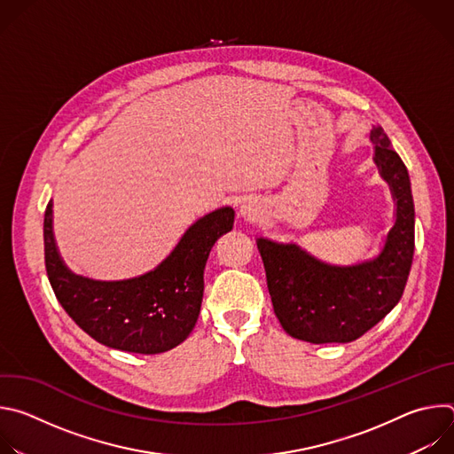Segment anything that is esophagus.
Instances as JSON below:
<instances>
[{
	"mask_svg": "<svg viewBox=\"0 0 454 454\" xmlns=\"http://www.w3.org/2000/svg\"><path fill=\"white\" fill-rule=\"evenodd\" d=\"M256 214H258V208H256V205H253V203H246V205L240 207V215H242L244 219H254Z\"/></svg>",
	"mask_w": 454,
	"mask_h": 454,
	"instance_id": "34e87169",
	"label": "esophagus"
}]
</instances>
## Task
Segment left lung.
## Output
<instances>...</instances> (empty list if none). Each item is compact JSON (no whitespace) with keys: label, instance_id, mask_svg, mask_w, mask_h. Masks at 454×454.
Returning a JSON list of instances; mask_svg holds the SVG:
<instances>
[{"label":"left lung","instance_id":"1","mask_svg":"<svg viewBox=\"0 0 454 454\" xmlns=\"http://www.w3.org/2000/svg\"><path fill=\"white\" fill-rule=\"evenodd\" d=\"M375 163L390 183L397 219L380 254L352 268L323 264L296 244L258 239L268 289L284 331L309 343L361 338L401 300L413 262L415 207L408 168L380 125H373Z\"/></svg>","mask_w":454,"mask_h":454}]
</instances>
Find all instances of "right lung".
Instances as JSON below:
<instances>
[{"mask_svg": "<svg viewBox=\"0 0 454 454\" xmlns=\"http://www.w3.org/2000/svg\"><path fill=\"white\" fill-rule=\"evenodd\" d=\"M233 210H215L192 224L176 249L151 273L120 282L74 275L62 264L44 210V266L51 289L77 325L95 341L135 354H161L183 343L203 301V273L215 240L233 228Z\"/></svg>", "mask_w": 454, "mask_h": 454, "instance_id": "add662e5", "label": "right lung"}]
</instances>
